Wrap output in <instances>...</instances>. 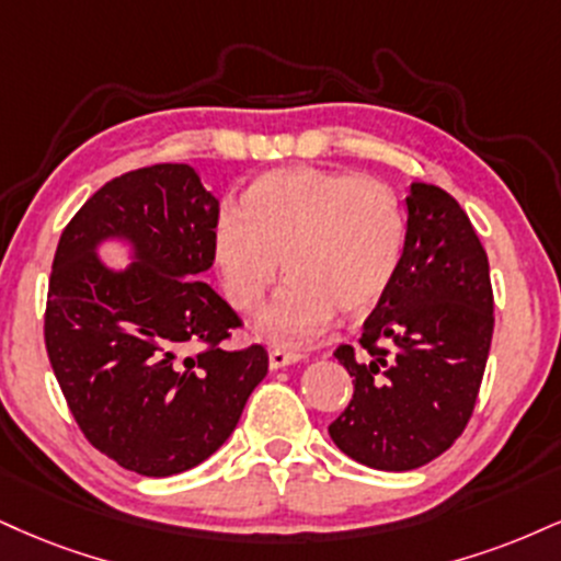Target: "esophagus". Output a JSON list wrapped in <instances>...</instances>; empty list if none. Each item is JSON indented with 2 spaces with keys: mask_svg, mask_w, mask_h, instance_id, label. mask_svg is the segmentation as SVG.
I'll use <instances>...</instances> for the list:
<instances>
[{
  "mask_svg": "<svg viewBox=\"0 0 561 561\" xmlns=\"http://www.w3.org/2000/svg\"><path fill=\"white\" fill-rule=\"evenodd\" d=\"M298 360H302V355L295 353V350H285V347L268 350V366L272 368L293 366V363H298Z\"/></svg>",
  "mask_w": 561,
  "mask_h": 561,
  "instance_id": "1",
  "label": "esophagus"
}]
</instances>
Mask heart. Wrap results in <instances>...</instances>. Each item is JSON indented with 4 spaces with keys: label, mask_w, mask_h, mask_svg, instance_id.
<instances>
[{
    "label": "heart",
    "mask_w": 561,
    "mask_h": 561,
    "mask_svg": "<svg viewBox=\"0 0 561 561\" xmlns=\"http://www.w3.org/2000/svg\"><path fill=\"white\" fill-rule=\"evenodd\" d=\"M211 251L225 298L240 313L261 306L282 261L287 285L259 329L266 340L295 345L327 329L334 310L353 319L379 306L402 263L404 216L376 180L279 170L251 182L242 211L219 214Z\"/></svg>",
    "instance_id": "1"
}]
</instances>
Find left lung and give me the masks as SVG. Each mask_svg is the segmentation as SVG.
Masks as SVG:
<instances>
[{
    "label": "left lung",
    "mask_w": 561,
    "mask_h": 561,
    "mask_svg": "<svg viewBox=\"0 0 561 561\" xmlns=\"http://www.w3.org/2000/svg\"><path fill=\"white\" fill-rule=\"evenodd\" d=\"M494 334L489 255L447 191L413 182L404 253L357 347L334 357L353 400L332 442L376 470H415L447 451L473 415Z\"/></svg>",
    "instance_id": "left-lung-1"
}]
</instances>
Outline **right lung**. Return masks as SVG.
Returning <instances> with one entry per match:
<instances>
[{
  "label": "right lung",
  "instance_id": "1",
  "mask_svg": "<svg viewBox=\"0 0 561 561\" xmlns=\"http://www.w3.org/2000/svg\"><path fill=\"white\" fill-rule=\"evenodd\" d=\"M216 219L219 201L193 167L153 164L93 193L54 253L44 313L54 376L88 442L138 476L211 457L268 370L261 345L225 347L240 316L195 279L214 263ZM106 237L134 245L125 273L98 261Z\"/></svg>",
  "mask_w": 561,
  "mask_h": 561
}]
</instances>
